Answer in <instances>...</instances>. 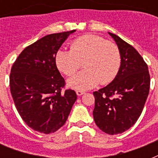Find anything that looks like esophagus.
<instances>
[{
  "mask_svg": "<svg viewBox=\"0 0 158 158\" xmlns=\"http://www.w3.org/2000/svg\"><path fill=\"white\" fill-rule=\"evenodd\" d=\"M84 94V91H82V90H76V94L78 96H81L83 94Z\"/></svg>",
  "mask_w": 158,
  "mask_h": 158,
  "instance_id": "obj_1",
  "label": "esophagus"
}]
</instances>
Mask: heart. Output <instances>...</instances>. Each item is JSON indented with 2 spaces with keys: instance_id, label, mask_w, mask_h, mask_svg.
Listing matches in <instances>:
<instances>
[{
  "instance_id": "obj_1",
  "label": "heart",
  "mask_w": 158,
  "mask_h": 158,
  "mask_svg": "<svg viewBox=\"0 0 158 158\" xmlns=\"http://www.w3.org/2000/svg\"><path fill=\"white\" fill-rule=\"evenodd\" d=\"M58 69L71 76L80 68L84 70L68 80V85L77 90H87L100 82L109 84L120 70L121 56L115 43L102 37L87 34L79 37L70 44V50H60L56 55Z\"/></svg>"
}]
</instances>
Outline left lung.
I'll list each match as a JSON object with an SVG mask.
<instances>
[{
  "label": "left lung",
  "mask_w": 158,
  "mask_h": 158,
  "mask_svg": "<svg viewBox=\"0 0 158 158\" xmlns=\"http://www.w3.org/2000/svg\"><path fill=\"white\" fill-rule=\"evenodd\" d=\"M117 44L121 64L111 83L94 93V119L108 135H117L132 127L141 115L148 96L150 75L148 64L129 43L109 33Z\"/></svg>",
  "instance_id": "8db88e82"
}]
</instances>
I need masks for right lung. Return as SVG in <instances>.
<instances>
[{"mask_svg":"<svg viewBox=\"0 0 158 158\" xmlns=\"http://www.w3.org/2000/svg\"><path fill=\"white\" fill-rule=\"evenodd\" d=\"M75 30L52 33L28 46L11 67L10 88L19 114L33 130L51 134L64 125L76 101L72 89L61 90L64 78L56 64V55Z\"/></svg>","mask_w":158,"mask_h":158,"instance_id":"obj_1","label":"right lung"}]
</instances>
